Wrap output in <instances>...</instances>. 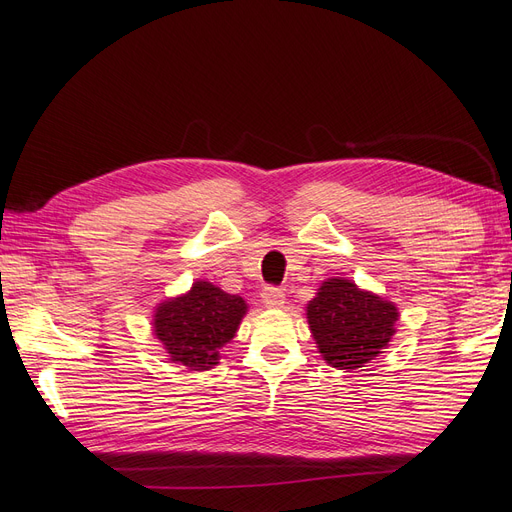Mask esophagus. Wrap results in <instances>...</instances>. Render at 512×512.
<instances>
[{"label":"esophagus","instance_id":"obj_1","mask_svg":"<svg viewBox=\"0 0 512 512\" xmlns=\"http://www.w3.org/2000/svg\"><path fill=\"white\" fill-rule=\"evenodd\" d=\"M260 297H262V303H265L271 309H277V307H282L286 303L284 290L282 288H275V286H267L265 290H262Z\"/></svg>","mask_w":512,"mask_h":512}]
</instances>
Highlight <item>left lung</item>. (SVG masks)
<instances>
[{
	"label": "left lung",
	"instance_id": "obj_1",
	"mask_svg": "<svg viewBox=\"0 0 512 512\" xmlns=\"http://www.w3.org/2000/svg\"><path fill=\"white\" fill-rule=\"evenodd\" d=\"M309 329L324 361L339 369H356L389 346L397 307L350 280L324 282L307 305Z\"/></svg>",
	"mask_w": 512,
	"mask_h": 512
}]
</instances>
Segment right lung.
I'll return each mask as SVG.
<instances>
[{"instance_id":"1","label":"right lung","mask_w":512,"mask_h":512,"mask_svg":"<svg viewBox=\"0 0 512 512\" xmlns=\"http://www.w3.org/2000/svg\"><path fill=\"white\" fill-rule=\"evenodd\" d=\"M247 305L209 282H196L188 294L166 301L153 318L156 337L170 361L203 371L218 365L220 348L237 333Z\"/></svg>"}]
</instances>
